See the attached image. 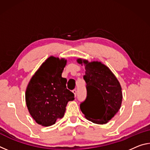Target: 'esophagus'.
I'll return each instance as SVG.
<instances>
[{
    "label": "esophagus",
    "mask_w": 150,
    "mask_h": 150,
    "mask_svg": "<svg viewBox=\"0 0 150 150\" xmlns=\"http://www.w3.org/2000/svg\"><path fill=\"white\" fill-rule=\"evenodd\" d=\"M72 92L74 93V95H75V96H76V95H77V90L76 89H73V91H72Z\"/></svg>",
    "instance_id": "esophagus-1"
}]
</instances>
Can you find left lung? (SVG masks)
Instances as JSON below:
<instances>
[{"instance_id":"left-lung-1","label":"left lung","mask_w":150,"mask_h":150,"mask_svg":"<svg viewBox=\"0 0 150 150\" xmlns=\"http://www.w3.org/2000/svg\"><path fill=\"white\" fill-rule=\"evenodd\" d=\"M77 62L85 65L83 79L87 83V97L80 104L81 110L88 120L106 124L120 108L122 93L120 83L111 71L100 62L81 59H78Z\"/></svg>"}]
</instances>
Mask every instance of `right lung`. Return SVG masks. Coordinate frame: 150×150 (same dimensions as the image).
Masks as SVG:
<instances>
[{
    "instance_id": "obj_1",
    "label": "right lung",
    "mask_w": 150,
    "mask_h": 150,
    "mask_svg": "<svg viewBox=\"0 0 150 150\" xmlns=\"http://www.w3.org/2000/svg\"><path fill=\"white\" fill-rule=\"evenodd\" d=\"M67 61L50 57L35 72L28 85L26 102L32 118L38 124L50 126L62 118L67 103L74 94L66 87L62 77Z\"/></svg>"
}]
</instances>
